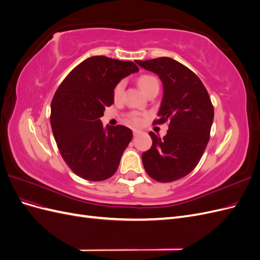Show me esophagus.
<instances>
[{
  "mask_svg": "<svg viewBox=\"0 0 260 260\" xmlns=\"http://www.w3.org/2000/svg\"><path fill=\"white\" fill-rule=\"evenodd\" d=\"M132 131H133V136H135V137H137V136H139V135H141V133H142V131L139 130V129H133Z\"/></svg>",
  "mask_w": 260,
  "mask_h": 260,
  "instance_id": "esophagus-1",
  "label": "esophagus"
}]
</instances>
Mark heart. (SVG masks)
<instances>
[{
    "label": "heart",
    "instance_id": "obj_1",
    "mask_svg": "<svg viewBox=\"0 0 260 260\" xmlns=\"http://www.w3.org/2000/svg\"><path fill=\"white\" fill-rule=\"evenodd\" d=\"M138 84L141 88V90H142L145 94L149 93L153 90L159 89L158 81H157V79L154 76H151V75L141 76L138 79ZM123 88H124L123 82H119L115 86V89H114L115 100H119L121 98V94L123 92ZM129 119L133 123H141L143 120V117H142V115L139 114V113H131L129 115Z\"/></svg>",
    "mask_w": 260,
    "mask_h": 260
}]
</instances>
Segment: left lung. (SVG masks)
Returning <instances> with one entry per match:
<instances>
[{"label":"left lung","mask_w":260,"mask_h":260,"mask_svg":"<svg viewBox=\"0 0 260 260\" xmlns=\"http://www.w3.org/2000/svg\"><path fill=\"white\" fill-rule=\"evenodd\" d=\"M139 66L158 76L164 94L155 123L169 121L162 139L149 132L152 147L142 154L147 175L171 182L196 167L209 141L214 107L205 86L190 69L170 57L137 60Z\"/></svg>","instance_id":"obj_1"}]
</instances>
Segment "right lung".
<instances>
[{
    "label": "right lung",
    "instance_id": "obj_1",
    "mask_svg": "<svg viewBox=\"0 0 260 260\" xmlns=\"http://www.w3.org/2000/svg\"><path fill=\"white\" fill-rule=\"evenodd\" d=\"M133 61L92 56L68 74L51 103V127L60 155L77 176L89 181L111 178L132 139L131 129L103 127L100 118L114 103L115 86L138 73Z\"/></svg>",
    "mask_w": 260,
    "mask_h": 260
}]
</instances>
